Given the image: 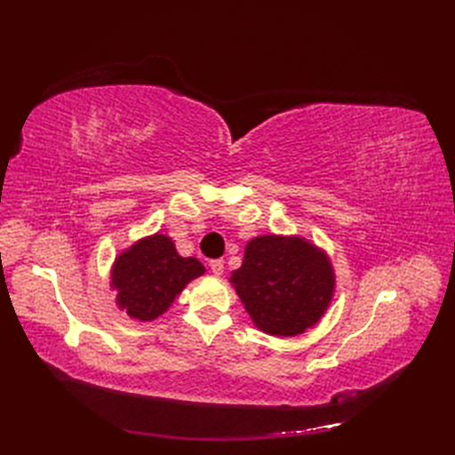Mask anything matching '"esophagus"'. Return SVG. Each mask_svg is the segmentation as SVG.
I'll use <instances>...</instances> for the list:
<instances>
[{"label": "esophagus", "instance_id": "34e87169", "mask_svg": "<svg viewBox=\"0 0 455 455\" xmlns=\"http://www.w3.org/2000/svg\"><path fill=\"white\" fill-rule=\"evenodd\" d=\"M211 269H212V273L216 275V277H220V275L224 273V259H212L211 261Z\"/></svg>", "mask_w": 455, "mask_h": 455}]
</instances>
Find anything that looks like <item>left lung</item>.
<instances>
[{"label":"left lung","mask_w":455,"mask_h":455,"mask_svg":"<svg viewBox=\"0 0 455 455\" xmlns=\"http://www.w3.org/2000/svg\"><path fill=\"white\" fill-rule=\"evenodd\" d=\"M254 324L269 336H298L321 321L334 296V269L324 251L304 237L261 235L231 273Z\"/></svg>","instance_id":"obj_1"}]
</instances>
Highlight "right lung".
I'll list each match as a JSON object with an SVG mask.
<instances>
[{
    "mask_svg": "<svg viewBox=\"0 0 455 455\" xmlns=\"http://www.w3.org/2000/svg\"><path fill=\"white\" fill-rule=\"evenodd\" d=\"M204 273L196 258H182L167 235H149L123 251L112 267L117 306L132 319L154 321L171 307L189 281Z\"/></svg>",
    "mask_w": 455,
    "mask_h": 455,
    "instance_id": "obj_1",
    "label": "right lung"
}]
</instances>
